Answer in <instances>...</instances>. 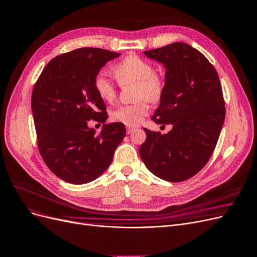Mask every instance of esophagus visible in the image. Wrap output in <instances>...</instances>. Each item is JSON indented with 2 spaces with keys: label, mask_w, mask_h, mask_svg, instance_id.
<instances>
[{
  "label": "esophagus",
  "mask_w": 257,
  "mask_h": 257,
  "mask_svg": "<svg viewBox=\"0 0 257 257\" xmlns=\"http://www.w3.org/2000/svg\"><path fill=\"white\" fill-rule=\"evenodd\" d=\"M134 131H135V127H132V126H127V127H126L127 134H132V133H133Z\"/></svg>",
  "instance_id": "34e87169"
}]
</instances>
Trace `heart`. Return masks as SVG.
Listing matches in <instances>:
<instances>
[{
    "label": "heart",
    "instance_id": "1",
    "mask_svg": "<svg viewBox=\"0 0 257 257\" xmlns=\"http://www.w3.org/2000/svg\"><path fill=\"white\" fill-rule=\"evenodd\" d=\"M112 74L121 87L135 84V104L120 106L111 112V119L127 126H136L141 123L149 111V107L144 99L155 103L161 98L164 83L161 77L155 73L153 65L137 56H128L112 68ZM94 90L104 102L112 103L116 97L114 83L103 74L98 73L94 77Z\"/></svg>",
    "mask_w": 257,
    "mask_h": 257
}]
</instances>
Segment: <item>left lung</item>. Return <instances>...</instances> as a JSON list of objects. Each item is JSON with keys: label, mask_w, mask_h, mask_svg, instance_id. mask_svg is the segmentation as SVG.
<instances>
[{"label": "left lung", "mask_w": 257, "mask_h": 257, "mask_svg": "<svg viewBox=\"0 0 257 257\" xmlns=\"http://www.w3.org/2000/svg\"><path fill=\"white\" fill-rule=\"evenodd\" d=\"M144 53L166 68L152 120L173 124V128L161 135L145 127L147 138L139 154L147 168L163 180H188L211 158L223 126L225 102L219 75L203 53L185 43Z\"/></svg>", "instance_id": "1"}]
</instances>
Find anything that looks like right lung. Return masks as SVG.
<instances>
[{"mask_svg": "<svg viewBox=\"0 0 257 257\" xmlns=\"http://www.w3.org/2000/svg\"><path fill=\"white\" fill-rule=\"evenodd\" d=\"M120 53L79 48L53 58L34 84L32 106L37 147L51 172L69 183L94 180L110 165L126 134L124 124H104L101 133L90 119L105 123L106 106L94 90V77Z\"/></svg>", "mask_w": 257, "mask_h": 257, "instance_id": "obj_1", "label": "right lung"}]
</instances>
